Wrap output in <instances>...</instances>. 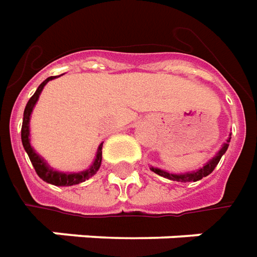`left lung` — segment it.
<instances>
[{
	"mask_svg": "<svg viewBox=\"0 0 257 257\" xmlns=\"http://www.w3.org/2000/svg\"><path fill=\"white\" fill-rule=\"evenodd\" d=\"M230 140H231V134L230 137L225 140V143H223V145L220 147V149L217 151V154L213 156L210 161H207L205 165L196 170H192V172H185V173H169L163 169H159V167H154L149 166V169L152 170L156 174H159L162 177L169 178V180H173V181H178V183H195V181H199L203 177L209 176L210 173L214 170V167L217 166V163L221 159V156L225 154V151L228 148L230 145Z\"/></svg>",
	"mask_w": 257,
	"mask_h": 257,
	"instance_id": "1",
	"label": "left lung"
}]
</instances>
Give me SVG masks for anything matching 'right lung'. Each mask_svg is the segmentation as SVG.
Segmentation results:
<instances>
[{
	"instance_id": "obj_1",
	"label": "right lung",
	"mask_w": 257,
	"mask_h": 257,
	"mask_svg": "<svg viewBox=\"0 0 257 257\" xmlns=\"http://www.w3.org/2000/svg\"><path fill=\"white\" fill-rule=\"evenodd\" d=\"M56 79V76H51L48 79H45L41 84L38 85V88L36 90V92L33 94V96L29 99L26 108H25V112H23V123H22V144H23V148L26 151V154L29 155L30 158V162H32L33 167L36 169L38 177L41 180H44L45 183L52 184V185H58V187H70V185H76V184H80L88 180L90 177H92L101 167V162H102V144H99V147L96 149V155L94 158V162L91 163V166L88 169H85L83 172L77 173H63L59 172V170H55L54 167H51L48 165V162L45 161L44 158L41 155H38L34 148L32 147V143H30V117H32L33 109L37 103L38 98H40V94L41 91L44 90V87L47 85L48 81Z\"/></svg>"
}]
</instances>
